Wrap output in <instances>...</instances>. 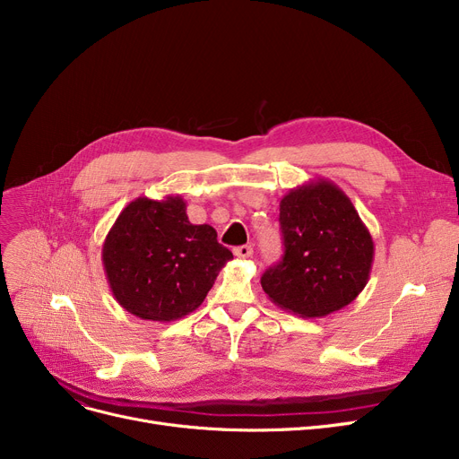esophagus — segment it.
<instances>
[{"label": "esophagus", "mask_w": 459, "mask_h": 459, "mask_svg": "<svg viewBox=\"0 0 459 459\" xmlns=\"http://www.w3.org/2000/svg\"><path fill=\"white\" fill-rule=\"evenodd\" d=\"M234 255H236L238 258H249V256H253V247H251V246L234 247Z\"/></svg>", "instance_id": "obj_1"}]
</instances>
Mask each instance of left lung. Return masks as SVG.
I'll list each match as a JSON object with an SVG mask.
<instances>
[{
    "label": "left lung",
    "instance_id": "8db88e82",
    "mask_svg": "<svg viewBox=\"0 0 459 459\" xmlns=\"http://www.w3.org/2000/svg\"><path fill=\"white\" fill-rule=\"evenodd\" d=\"M284 255L262 275V290L301 318H324L350 305L368 282L374 239L346 193L318 178L281 199Z\"/></svg>",
    "mask_w": 459,
    "mask_h": 459
}]
</instances>
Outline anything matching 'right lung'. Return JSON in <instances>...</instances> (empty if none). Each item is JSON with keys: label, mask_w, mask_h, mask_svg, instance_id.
Segmentation results:
<instances>
[{"label": "right lung", "mask_w": 459, "mask_h": 459, "mask_svg": "<svg viewBox=\"0 0 459 459\" xmlns=\"http://www.w3.org/2000/svg\"><path fill=\"white\" fill-rule=\"evenodd\" d=\"M232 253L210 225L187 220L186 201L137 197L106 236L104 272L118 305L151 322H175L199 308Z\"/></svg>", "instance_id": "obj_1"}]
</instances>
